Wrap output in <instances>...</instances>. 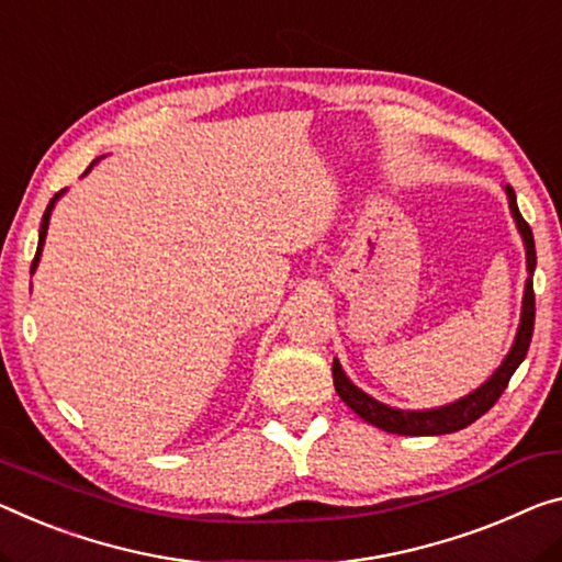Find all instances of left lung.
Wrapping results in <instances>:
<instances>
[{
  "label": "left lung",
  "instance_id": "obj_1",
  "mask_svg": "<svg viewBox=\"0 0 562 562\" xmlns=\"http://www.w3.org/2000/svg\"><path fill=\"white\" fill-rule=\"evenodd\" d=\"M507 205H510L513 221L520 233L522 246H525V266H528V281H525V293H522V311H520V324H517V334L510 351L503 359L487 382H482L477 390L464 394L462 400H454L445 407H431V409H396L390 404L374 400L367 392H361L357 384L347 376V371L341 369L339 359H334L331 374H334V386L336 394L341 396L344 404L351 407L359 414L361 419L369 422L384 431H392V435H404V437H435V435H450V431H460L470 427L474 419H480L492 404L499 400V394L505 392L507 382L515 374V369L522 364L525 353L530 349L532 339V326H535V293H532V273H535V240L532 231L525 218L517 211V198L510 186H505Z\"/></svg>",
  "mask_w": 562,
  "mask_h": 562
}]
</instances>
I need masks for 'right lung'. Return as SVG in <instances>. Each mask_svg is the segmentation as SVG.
<instances>
[{
	"instance_id": "add662e5",
	"label": "right lung",
	"mask_w": 562,
	"mask_h": 562,
	"mask_svg": "<svg viewBox=\"0 0 562 562\" xmlns=\"http://www.w3.org/2000/svg\"><path fill=\"white\" fill-rule=\"evenodd\" d=\"M98 160H92V166ZM92 166L85 170V176H88V172L92 170ZM67 191H59V193H55V198H52L49 201V205H47V211H45V215H42V226H40V244H37V254H34V261H32V273L37 271V266H40V256H42V248H45V238H47V228H49V215H52V211H55V203L59 201V198H63Z\"/></svg>"
}]
</instances>
